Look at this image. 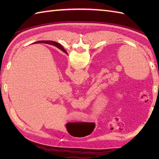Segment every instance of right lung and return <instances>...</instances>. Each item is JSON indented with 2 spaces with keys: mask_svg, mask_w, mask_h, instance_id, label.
I'll return each instance as SVG.
<instances>
[{
  "mask_svg": "<svg viewBox=\"0 0 159 159\" xmlns=\"http://www.w3.org/2000/svg\"><path fill=\"white\" fill-rule=\"evenodd\" d=\"M45 42H48V43H50L49 44H51V45H52V43L53 44V46H56L57 48H58L59 49H60V50H61L62 51H65V52H66V50H65V49H64V48L61 45V44H59V43H57V42H52V41H39V42H38L37 43H45ZM52 43L51 44V43Z\"/></svg>",
  "mask_w": 159,
  "mask_h": 159,
  "instance_id": "add662e5",
  "label": "right lung"
}]
</instances>
